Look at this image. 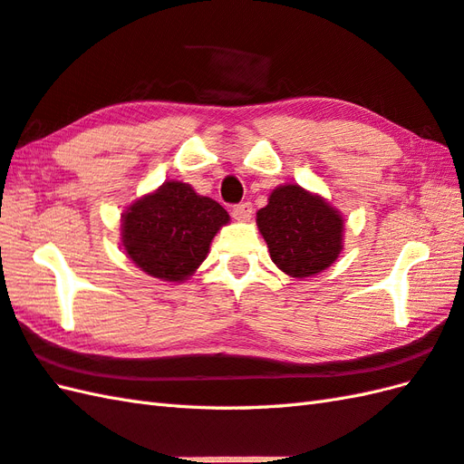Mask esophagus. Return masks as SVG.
Returning a JSON list of instances; mask_svg holds the SVG:
<instances>
[{
    "instance_id": "1",
    "label": "esophagus",
    "mask_w": 464,
    "mask_h": 464,
    "mask_svg": "<svg viewBox=\"0 0 464 464\" xmlns=\"http://www.w3.org/2000/svg\"><path fill=\"white\" fill-rule=\"evenodd\" d=\"M231 215H233V219H237V221H249L253 215V205L249 201L235 205L231 209Z\"/></svg>"
}]
</instances>
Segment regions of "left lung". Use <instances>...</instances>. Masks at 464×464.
Listing matches in <instances>:
<instances>
[{"mask_svg": "<svg viewBox=\"0 0 464 464\" xmlns=\"http://www.w3.org/2000/svg\"><path fill=\"white\" fill-rule=\"evenodd\" d=\"M257 227L277 267L295 279L313 277L337 261L343 217L321 195L281 185L257 211Z\"/></svg>", "mask_w": 464, "mask_h": 464, "instance_id": "left-lung-1", "label": "left lung"}]
</instances>
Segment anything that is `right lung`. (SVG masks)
Listing matches in <instances>:
<instances>
[{
    "mask_svg": "<svg viewBox=\"0 0 464 464\" xmlns=\"http://www.w3.org/2000/svg\"><path fill=\"white\" fill-rule=\"evenodd\" d=\"M229 223L223 207L191 185L165 181L121 215V245L137 267L169 283L189 279L217 231Z\"/></svg>",
    "mask_w": 464,
    "mask_h": 464,
    "instance_id": "right-lung-1",
    "label": "right lung"
}]
</instances>
